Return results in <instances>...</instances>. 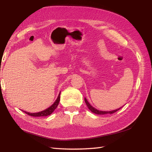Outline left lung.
I'll use <instances>...</instances> for the list:
<instances>
[{"instance_id":"obj_1","label":"left lung","mask_w":152,"mask_h":152,"mask_svg":"<svg viewBox=\"0 0 152 152\" xmlns=\"http://www.w3.org/2000/svg\"><path fill=\"white\" fill-rule=\"evenodd\" d=\"M84 100H85V102H86V105L88 106V108L90 110H91L93 113H95V114H100V115H102V114H113V113H115V112H117L118 110H119V109L120 108H121H121H118V109H116V110H112V111H101V110H97V109H96V108H95L94 107H93V106L89 104V102L87 101V99L85 98L84 99Z\"/></svg>"}]
</instances>
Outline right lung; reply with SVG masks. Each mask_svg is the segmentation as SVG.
<instances>
[{
	"label": "right lung",
	"instance_id": "add662e5",
	"mask_svg": "<svg viewBox=\"0 0 152 152\" xmlns=\"http://www.w3.org/2000/svg\"><path fill=\"white\" fill-rule=\"evenodd\" d=\"M60 94L61 93H59V95H58V97L57 98L56 101L54 102L53 104L51 105V106H50L49 108L44 110L40 112H37V113H29L27 112L23 111L25 113H26L27 114L31 116H33V117H40V116H48L50 114H52V112L56 109V108L57 107L58 104H59V102L60 101Z\"/></svg>",
	"mask_w": 152,
	"mask_h": 152
}]
</instances>
